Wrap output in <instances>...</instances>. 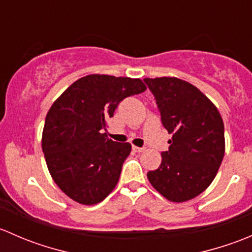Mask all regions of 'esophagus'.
Masks as SVG:
<instances>
[{
	"label": "esophagus",
	"instance_id": "34e87169",
	"mask_svg": "<svg viewBox=\"0 0 252 252\" xmlns=\"http://www.w3.org/2000/svg\"><path fill=\"white\" fill-rule=\"evenodd\" d=\"M131 149H133V151L136 152V154H140V152L145 151L144 147H138V146H134V145H133V147H131Z\"/></svg>",
	"mask_w": 252,
	"mask_h": 252
}]
</instances>
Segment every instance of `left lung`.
Instances as JSON below:
<instances>
[{
    "label": "left lung",
    "instance_id": "obj_1",
    "mask_svg": "<svg viewBox=\"0 0 252 252\" xmlns=\"http://www.w3.org/2000/svg\"><path fill=\"white\" fill-rule=\"evenodd\" d=\"M172 134L161 166L147 173L168 201L185 202L205 191L224 157V126L217 107L196 86L175 77L145 78Z\"/></svg>",
    "mask_w": 252,
    "mask_h": 252
}]
</instances>
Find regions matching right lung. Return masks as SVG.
Instances as JSON below:
<instances>
[{
	"label": "right lung",
	"instance_id": "1",
	"mask_svg": "<svg viewBox=\"0 0 252 252\" xmlns=\"http://www.w3.org/2000/svg\"><path fill=\"white\" fill-rule=\"evenodd\" d=\"M145 90L140 79L90 74L65 89L48 110L41 139L48 172L78 204H98L116 188L131 145L112 141L103 131L118 103Z\"/></svg>",
	"mask_w": 252,
	"mask_h": 252
}]
</instances>
